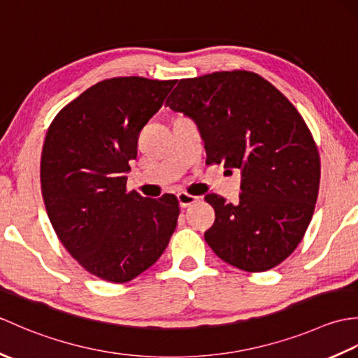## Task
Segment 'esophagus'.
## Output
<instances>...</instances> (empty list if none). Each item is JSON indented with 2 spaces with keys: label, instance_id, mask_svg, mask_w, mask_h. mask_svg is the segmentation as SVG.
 <instances>
[{
  "label": "esophagus",
  "instance_id": "34e87169",
  "mask_svg": "<svg viewBox=\"0 0 358 358\" xmlns=\"http://www.w3.org/2000/svg\"><path fill=\"white\" fill-rule=\"evenodd\" d=\"M177 200H178V204H180L181 208H187V206H191V204L199 201V196L189 195L186 192H178L177 194Z\"/></svg>",
  "mask_w": 358,
  "mask_h": 358
}]
</instances>
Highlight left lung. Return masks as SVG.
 I'll list each match as a JSON object with an SVG mask.
<instances>
[{"label":"left lung","mask_w":358,"mask_h":358,"mask_svg":"<svg viewBox=\"0 0 358 358\" xmlns=\"http://www.w3.org/2000/svg\"><path fill=\"white\" fill-rule=\"evenodd\" d=\"M166 106L199 127L209 164L241 173L238 204L204 196L215 209L204 232L210 249L243 271L280 264L305 235L320 186V157L300 113L246 71L180 80Z\"/></svg>","instance_id":"1"}]
</instances>
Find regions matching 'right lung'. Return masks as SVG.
<instances>
[{"mask_svg": "<svg viewBox=\"0 0 358 358\" xmlns=\"http://www.w3.org/2000/svg\"><path fill=\"white\" fill-rule=\"evenodd\" d=\"M175 81L104 80L59 110L41 154V192L59 241L83 268L126 283L154 264L177 227V196L126 192L141 129Z\"/></svg>", "mask_w": 358, "mask_h": 358, "instance_id": "1", "label": "right lung"}]
</instances>
